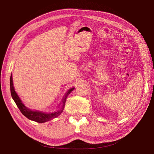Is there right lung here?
<instances>
[{"instance_id":"right-lung-1","label":"right lung","mask_w":154,"mask_h":154,"mask_svg":"<svg viewBox=\"0 0 154 154\" xmlns=\"http://www.w3.org/2000/svg\"><path fill=\"white\" fill-rule=\"evenodd\" d=\"M10 86H11V93L12 99L14 100L15 103L16 104V105H17L18 109L20 110V112L22 113L23 115H24L26 117L28 118V119L34 120L35 122L40 123L47 122V121L50 120L54 119V118H56L58 116H60L63 110L65 104V101H66L67 96L69 95V94L74 89V88H71V89H70L67 91V93L65 94V95L63 97L61 104L59 106L58 108H57V109L50 111H41L32 110L29 109L28 108H27L22 103V100L20 99L18 94H16V91H14V86H13L12 75L11 76V79H10Z\"/></svg>"}]
</instances>
